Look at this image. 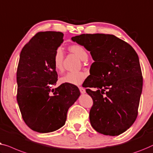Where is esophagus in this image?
Here are the masks:
<instances>
[{
    "label": "esophagus",
    "instance_id": "1",
    "mask_svg": "<svg viewBox=\"0 0 153 153\" xmlns=\"http://www.w3.org/2000/svg\"><path fill=\"white\" fill-rule=\"evenodd\" d=\"M79 91H80L81 94H85L86 93V91L85 89H84L82 87H79Z\"/></svg>",
    "mask_w": 153,
    "mask_h": 153
}]
</instances>
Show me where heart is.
I'll return each instance as SVG.
<instances>
[{
    "label": "heart",
    "mask_w": 153,
    "mask_h": 153,
    "mask_svg": "<svg viewBox=\"0 0 153 153\" xmlns=\"http://www.w3.org/2000/svg\"><path fill=\"white\" fill-rule=\"evenodd\" d=\"M69 50L76 54L82 60H87L88 53L82 46L79 44H74L70 46ZM64 53L62 48H58L55 51L53 55V64L55 68L58 71H61L63 68ZM87 77V74L83 71L68 72L60 78L61 83L69 84V85H79L83 82Z\"/></svg>",
    "instance_id": "b5f03b06"
}]
</instances>
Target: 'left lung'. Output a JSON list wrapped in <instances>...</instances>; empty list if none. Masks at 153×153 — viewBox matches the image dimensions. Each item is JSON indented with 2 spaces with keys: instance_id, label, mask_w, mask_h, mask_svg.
<instances>
[{
  "instance_id": "obj_1",
  "label": "left lung",
  "mask_w": 153,
  "mask_h": 153,
  "mask_svg": "<svg viewBox=\"0 0 153 153\" xmlns=\"http://www.w3.org/2000/svg\"><path fill=\"white\" fill-rule=\"evenodd\" d=\"M71 39L89 51L94 60L95 80L85 84V87L97 89H86L94 102L89 111L91 126L105 135L122 134L137 119L142 92L143 77L136 51L113 34H82Z\"/></svg>"
}]
</instances>
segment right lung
I'll return each instance as SVG.
<instances>
[{
  "label": "right lung",
  "instance_id": "obj_1",
  "mask_svg": "<svg viewBox=\"0 0 153 153\" xmlns=\"http://www.w3.org/2000/svg\"><path fill=\"white\" fill-rule=\"evenodd\" d=\"M64 34L47 31L36 33L23 47L16 72L17 102L22 118L31 130L54 132L65 124L69 107L80 95L76 86L57 81L53 55Z\"/></svg>",
  "mask_w": 153,
  "mask_h": 153
}]
</instances>
